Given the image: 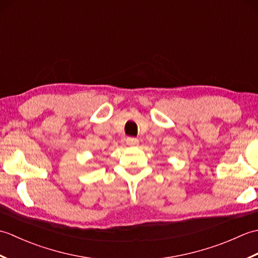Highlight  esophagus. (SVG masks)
Listing matches in <instances>:
<instances>
[{
	"mask_svg": "<svg viewBox=\"0 0 258 258\" xmlns=\"http://www.w3.org/2000/svg\"><path fill=\"white\" fill-rule=\"evenodd\" d=\"M126 143H127L128 145L135 146V145L139 144V140L135 139V138H127V139H126Z\"/></svg>",
	"mask_w": 258,
	"mask_h": 258,
	"instance_id": "esophagus-1",
	"label": "esophagus"
}]
</instances>
